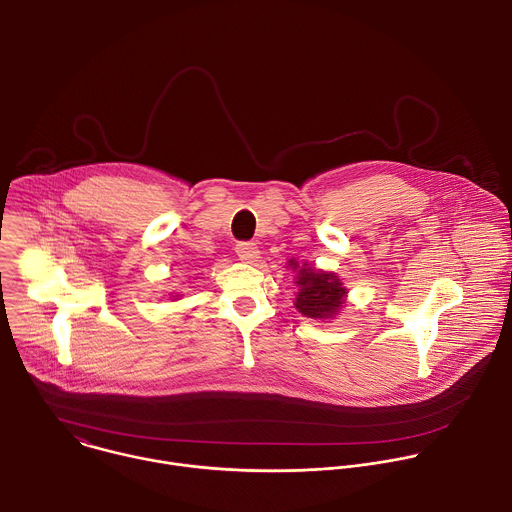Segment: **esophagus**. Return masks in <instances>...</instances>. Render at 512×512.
<instances>
[{
    "mask_svg": "<svg viewBox=\"0 0 512 512\" xmlns=\"http://www.w3.org/2000/svg\"><path fill=\"white\" fill-rule=\"evenodd\" d=\"M235 253H237V257H239L241 261H245V263H253V261L259 259V247H257V243H251V241H241V243H237Z\"/></svg>",
    "mask_w": 512,
    "mask_h": 512,
    "instance_id": "obj_1",
    "label": "esophagus"
}]
</instances>
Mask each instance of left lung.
<instances>
[{"mask_svg":"<svg viewBox=\"0 0 512 512\" xmlns=\"http://www.w3.org/2000/svg\"><path fill=\"white\" fill-rule=\"evenodd\" d=\"M289 267L297 273V297L295 307L301 315L311 319H331L345 303L347 289L335 273L309 267V263L289 261Z\"/></svg>","mask_w":512,"mask_h":512,"instance_id":"left-lung-1","label":"left lung"}]
</instances>
